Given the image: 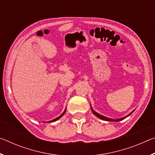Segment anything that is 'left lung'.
Instances as JSON below:
<instances>
[{"label": "left lung", "instance_id": "1", "mask_svg": "<svg viewBox=\"0 0 155 155\" xmlns=\"http://www.w3.org/2000/svg\"><path fill=\"white\" fill-rule=\"evenodd\" d=\"M91 111H92V112L94 113V115H96V116L97 117H99V118L100 119H101V120H106V121H111V122H118V121H120V120H124V119H125L126 118V117H128V116H129V115L131 114H132V113L133 112H132V113H130V114H128V115H127V116H126V117H122V118H121V119H118V120H112V119H110V118H108V117H104V116H103V115H100V114H97V113L96 112H95V111H94V110L92 109V108H91Z\"/></svg>", "mask_w": 155, "mask_h": 155}]
</instances>
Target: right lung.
Listing matches in <instances>:
<instances>
[{
	"label": "right lung",
	"instance_id": "right-lung-1",
	"mask_svg": "<svg viewBox=\"0 0 155 155\" xmlns=\"http://www.w3.org/2000/svg\"><path fill=\"white\" fill-rule=\"evenodd\" d=\"M65 111H66V110H65V111L63 113V114L60 115V116H59L58 117H57V118H55V119H54V120H51V121H49V122H54V121H57V120H58L59 118H61V117L63 116V115H64V114H65Z\"/></svg>",
	"mask_w": 155,
	"mask_h": 155
}]
</instances>
